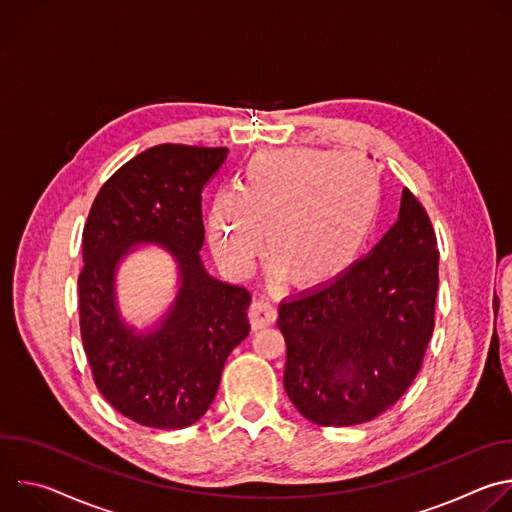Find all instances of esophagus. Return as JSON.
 I'll return each instance as SVG.
<instances>
[{
	"label": "esophagus",
	"mask_w": 512,
	"mask_h": 512,
	"mask_svg": "<svg viewBox=\"0 0 512 512\" xmlns=\"http://www.w3.org/2000/svg\"><path fill=\"white\" fill-rule=\"evenodd\" d=\"M277 320V310L273 304H269L267 300H257L251 304L249 308V322L253 330L271 326Z\"/></svg>",
	"instance_id": "34e87169"
}]
</instances>
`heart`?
I'll use <instances>...</instances> for the list:
<instances>
[{
	"instance_id": "b5f03b06",
	"label": "heart",
	"mask_w": 512,
	"mask_h": 512,
	"mask_svg": "<svg viewBox=\"0 0 512 512\" xmlns=\"http://www.w3.org/2000/svg\"><path fill=\"white\" fill-rule=\"evenodd\" d=\"M381 186L371 168L314 150L253 156L237 194L208 210V241L225 269L251 271L265 235L267 259L285 281L316 287L342 273L367 241Z\"/></svg>"
}]
</instances>
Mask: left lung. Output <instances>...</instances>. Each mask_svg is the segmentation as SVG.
<instances>
[{
	"mask_svg": "<svg viewBox=\"0 0 512 512\" xmlns=\"http://www.w3.org/2000/svg\"><path fill=\"white\" fill-rule=\"evenodd\" d=\"M437 265L429 216L403 188L399 218L367 257L279 304L283 385L306 419L358 425L401 399L433 334Z\"/></svg>",
	"mask_w": 512,
	"mask_h": 512,
	"instance_id": "1",
	"label": "left lung"
}]
</instances>
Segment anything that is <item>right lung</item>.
<instances>
[{"label": "right lung", "mask_w": 512, "mask_h": 512, "mask_svg": "<svg viewBox=\"0 0 512 512\" xmlns=\"http://www.w3.org/2000/svg\"><path fill=\"white\" fill-rule=\"evenodd\" d=\"M227 154L180 143L141 152L103 184L83 231L79 314L93 379L121 415L145 427L196 423L251 328L247 287L212 277L198 255L202 188ZM141 242L166 248L181 273L173 308L148 333L127 327L114 300L116 267Z\"/></svg>", "instance_id": "obj_1"}]
</instances>
